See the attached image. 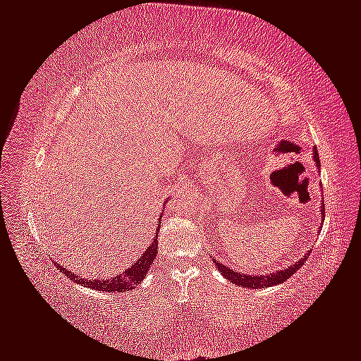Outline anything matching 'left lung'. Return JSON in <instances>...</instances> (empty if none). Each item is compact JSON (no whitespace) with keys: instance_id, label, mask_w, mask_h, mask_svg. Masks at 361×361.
Masks as SVG:
<instances>
[{"instance_id":"1","label":"left lung","mask_w":361,"mask_h":361,"mask_svg":"<svg viewBox=\"0 0 361 361\" xmlns=\"http://www.w3.org/2000/svg\"><path fill=\"white\" fill-rule=\"evenodd\" d=\"M314 160H316V166H321V164H319V155H318V150L314 149ZM322 217H324V204H322ZM310 252V251H308ZM308 252H306V255L301 257V259H298L297 262H295V264H292L290 267H287V269H281V271H277V272H274V274H267V276H248V274H241V272H236V271H233V269H230V267H227V266H224L222 262H219V261H215L217 262V266L219 267V271H220V274H222V276L225 277V279H228L230 282L232 283H235V285H241V287H245V288H264V287H271V285H277V283H282V282H285L287 281V279H290L293 276L295 272L298 271V269L305 264V261L308 259Z\"/></svg>"}]
</instances>
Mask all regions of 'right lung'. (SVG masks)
<instances>
[{"mask_svg": "<svg viewBox=\"0 0 361 361\" xmlns=\"http://www.w3.org/2000/svg\"><path fill=\"white\" fill-rule=\"evenodd\" d=\"M164 204H166V202H164ZM159 228L155 230V232H159ZM157 236H159V233L155 235L154 241H150L147 250L142 252L141 259H137L131 267H128L125 272L118 274V276H115L113 279H109V281H106V279H104V281H102V279H79L78 274H74V272L71 274V279L74 282H79L80 285H84V287L100 290V292H109V293L129 292V290H133L136 285H139V282L144 281V277H146V274L150 269V264L154 262V257L157 256V245H159ZM56 267L60 269V272L69 276L68 269L61 266L60 262H56Z\"/></svg>", "mask_w": 361, "mask_h": 361, "instance_id": "add662e5", "label": "right lung"}]
</instances>
